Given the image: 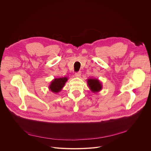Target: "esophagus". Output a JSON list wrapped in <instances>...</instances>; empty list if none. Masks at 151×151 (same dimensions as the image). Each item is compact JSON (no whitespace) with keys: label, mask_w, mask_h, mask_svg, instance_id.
<instances>
[{"label":"esophagus","mask_w":151,"mask_h":151,"mask_svg":"<svg viewBox=\"0 0 151 151\" xmlns=\"http://www.w3.org/2000/svg\"><path fill=\"white\" fill-rule=\"evenodd\" d=\"M81 76V72H78L77 73H75V76L76 78H79Z\"/></svg>","instance_id":"obj_1"}]
</instances>
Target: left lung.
Here are the masks:
<instances>
[{
  "mask_svg": "<svg viewBox=\"0 0 151 151\" xmlns=\"http://www.w3.org/2000/svg\"><path fill=\"white\" fill-rule=\"evenodd\" d=\"M86 82L89 89L93 93L98 92L103 89V84L98 79L89 78Z\"/></svg>",
  "mask_w": 151,
  "mask_h": 151,
  "instance_id": "1",
  "label": "left lung"
}]
</instances>
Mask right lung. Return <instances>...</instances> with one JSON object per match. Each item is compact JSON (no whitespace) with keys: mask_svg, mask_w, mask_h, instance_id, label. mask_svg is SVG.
<instances>
[{"mask_svg":"<svg viewBox=\"0 0 151 151\" xmlns=\"http://www.w3.org/2000/svg\"><path fill=\"white\" fill-rule=\"evenodd\" d=\"M68 80V77L67 76L55 78L50 82V84L48 86V89L53 93H58L62 91Z\"/></svg>","mask_w":151,"mask_h":151,"instance_id":"right-lung-1","label":"right lung"}]
</instances>
